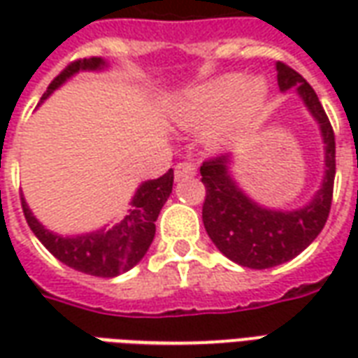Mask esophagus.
<instances>
[{
	"label": "esophagus",
	"instance_id": "obj_1",
	"mask_svg": "<svg viewBox=\"0 0 358 358\" xmlns=\"http://www.w3.org/2000/svg\"><path fill=\"white\" fill-rule=\"evenodd\" d=\"M197 174V169H195V164L192 163H178L174 166V178L178 180H186V178H192Z\"/></svg>",
	"mask_w": 358,
	"mask_h": 358
}]
</instances>
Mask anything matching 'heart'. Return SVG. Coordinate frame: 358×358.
Masks as SVG:
<instances>
[{
  "mask_svg": "<svg viewBox=\"0 0 358 358\" xmlns=\"http://www.w3.org/2000/svg\"><path fill=\"white\" fill-rule=\"evenodd\" d=\"M268 97L263 78L226 73L195 84L169 105V118L182 130L205 126L210 148H230L257 124Z\"/></svg>",
  "mask_w": 358,
  "mask_h": 358,
  "instance_id": "heart-1",
  "label": "heart"
}]
</instances>
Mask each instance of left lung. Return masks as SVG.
<instances>
[{
    "label": "left lung",
    "instance_id": "left-lung-1",
    "mask_svg": "<svg viewBox=\"0 0 358 358\" xmlns=\"http://www.w3.org/2000/svg\"><path fill=\"white\" fill-rule=\"evenodd\" d=\"M276 71L280 90H295L320 128L326 169L315 197L299 209H268L238 186L230 172L232 155L209 159L199 169L207 189L203 224L209 238L230 261L255 270L287 263L315 241L330 215L336 176V138L315 90L292 66L278 61Z\"/></svg>",
    "mask_w": 358,
    "mask_h": 358
}]
</instances>
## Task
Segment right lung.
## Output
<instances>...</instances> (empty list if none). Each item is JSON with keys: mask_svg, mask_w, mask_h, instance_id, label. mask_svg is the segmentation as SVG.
<instances>
[{"mask_svg": "<svg viewBox=\"0 0 358 358\" xmlns=\"http://www.w3.org/2000/svg\"><path fill=\"white\" fill-rule=\"evenodd\" d=\"M107 69V61L101 57L78 59L66 66L50 88L45 90L40 103L50 97L59 86H63L71 76L80 71H103ZM38 103V105H40ZM174 172L172 169L161 178L143 182L130 201V209L122 220L115 226H103L99 230L78 236H61L48 230L45 226L32 215V210L22 197V210L38 240L42 241L51 255L71 268L99 278H115L140 263L148 253L151 241L155 238V220L163 205L172 194Z\"/></svg>", "mask_w": 358, "mask_h": 358, "instance_id": "right-lung-1", "label": "right lung"}]
</instances>
